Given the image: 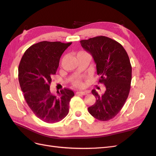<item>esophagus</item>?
Wrapping results in <instances>:
<instances>
[{"mask_svg": "<svg viewBox=\"0 0 156 156\" xmlns=\"http://www.w3.org/2000/svg\"><path fill=\"white\" fill-rule=\"evenodd\" d=\"M77 94H81V95H87L89 92L88 91H80V92H77Z\"/></svg>", "mask_w": 156, "mask_h": 156, "instance_id": "obj_1", "label": "esophagus"}]
</instances>
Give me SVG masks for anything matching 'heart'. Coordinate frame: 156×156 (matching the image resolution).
<instances>
[{"mask_svg": "<svg viewBox=\"0 0 156 156\" xmlns=\"http://www.w3.org/2000/svg\"><path fill=\"white\" fill-rule=\"evenodd\" d=\"M79 53H84V52H80ZM72 84L76 88H83L84 87V83L82 81L81 77H77L74 79H73Z\"/></svg>", "mask_w": 156, "mask_h": 156, "instance_id": "heart-1", "label": "heart"}]
</instances>
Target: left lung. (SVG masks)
Masks as SVG:
<instances>
[{"label":"left lung","instance_id":"1","mask_svg":"<svg viewBox=\"0 0 156 156\" xmlns=\"http://www.w3.org/2000/svg\"><path fill=\"white\" fill-rule=\"evenodd\" d=\"M80 42L93 56L97 73L100 75L99 83L106 88L102 96L92 90L96 100L88 108V112L99 120H109L119 114L129 95L132 68L128 55L120 43L106 36H99Z\"/></svg>","mask_w":156,"mask_h":156}]
</instances>
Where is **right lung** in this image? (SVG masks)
<instances>
[{"instance_id": "right-lung-1", "label": "right lung", "mask_w": 156, "mask_h": 156, "mask_svg": "<svg viewBox=\"0 0 156 156\" xmlns=\"http://www.w3.org/2000/svg\"><path fill=\"white\" fill-rule=\"evenodd\" d=\"M72 44L60 41H40L31 45L23 55L18 79L25 100L33 113L47 123H56L69 112L74 92L64 88L58 95L50 92L52 77L58 67L61 55Z\"/></svg>"}]
</instances>
